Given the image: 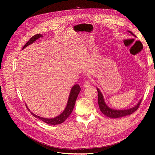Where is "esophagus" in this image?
<instances>
[{"label":"esophagus","instance_id":"obj_1","mask_svg":"<svg viewBox=\"0 0 155 155\" xmlns=\"http://www.w3.org/2000/svg\"><path fill=\"white\" fill-rule=\"evenodd\" d=\"M91 84V80H87L86 81H84V84H83V86L84 87H89Z\"/></svg>","mask_w":155,"mask_h":155}]
</instances>
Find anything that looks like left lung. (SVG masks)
<instances>
[{"label": "left lung", "instance_id": "obj_1", "mask_svg": "<svg viewBox=\"0 0 155 155\" xmlns=\"http://www.w3.org/2000/svg\"><path fill=\"white\" fill-rule=\"evenodd\" d=\"M129 32L133 35L134 36H135L133 33L130 32V31H129ZM97 93H98V104H99V107L101 111L104 115H105V116L110 117V118H120V117H123L127 116V115L133 114L139 108V107L141 104V102H142L140 100V101L139 102V104L136 107H134L133 108H129L127 110H116L111 109L105 104L104 98H103V96L102 95V93H101V91H99L98 88H97Z\"/></svg>", "mask_w": 155, "mask_h": 155}]
</instances>
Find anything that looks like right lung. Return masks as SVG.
Instances as JSON below:
<instances>
[{
    "mask_svg": "<svg viewBox=\"0 0 155 155\" xmlns=\"http://www.w3.org/2000/svg\"><path fill=\"white\" fill-rule=\"evenodd\" d=\"M40 37H42V35L40 34H36V35L32 36L29 39V40L25 44V46L23 48V49H24L27 46L29 45L30 44H32L34 41H35L37 39H38ZM80 90H81V88H80V86L78 84H75V85H74L72 87V90H71V93H70L69 97L68 105H67V106H66V108L64 110V111L61 115H59L58 117H57L56 118H54L48 119V118H42V117H38L37 115H35V114H34L32 112H31L30 111V110L28 108V107L26 105V106L27 108L28 109L29 111L31 112V114L34 117L40 119V120H42L43 121L46 123L47 124H51V125H56V124H61L66 119H67L70 116V115L71 114L72 110L74 109V107L75 106V101L77 100V98L78 97V95Z\"/></svg>",
    "mask_w": 155,
    "mask_h": 155,
    "instance_id": "add662e5",
    "label": "right lung"
}]
</instances>
